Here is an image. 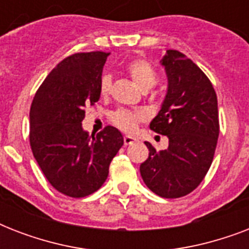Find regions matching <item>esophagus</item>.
<instances>
[{"label":"esophagus","instance_id":"34e87169","mask_svg":"<svg viewBox=\"0 0 249 249\" xmlns=\"http://www.w3.org/2000/svg\"><path fill=\"white\" fill-rule=\"evenodd\" d=\"M136 138L134 137H130V136H125L124 137V143L128 146V144H132L133 142H136Z\"/></svg>","mask_w":249,"mask_h":249}]
</instances>
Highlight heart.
<instances>
[{
  "mask_svg": "<svg viewBox=\"0 0 249 249\" xmlns=\"http://www.w3.org/2000/svg\"><path fill=\"white\" fill-rule=\"evenodd\" d=\"M126 72L132 77L133 81L138 85L141 90L147 91L152 89L158 83V72L150 62L144 59H134L126 66ZM112 79L109 75H105L101 79L99 90L103 97H107L111 93ZM144 120V115L138 109L119 108L111 115V121L123 132L132 133L137 129L140 123Z\"/></svg>",
  "mask_w": 249,
  "mask_h": 249,
  "instance_id": "heart-1",
  "label": "heart"
}]
</instances>
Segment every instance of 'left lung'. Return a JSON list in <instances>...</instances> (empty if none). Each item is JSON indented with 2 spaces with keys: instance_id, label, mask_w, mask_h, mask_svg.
<instances>
[{
  "instance_id": "8db88e82",
  "label": "left lung",
  "mask_w": 249,
  "mask_h": 249,
  "mask_svg": "<svg viewBox=\"0 0 249 249\" xmlns=\"http://www.w3.org/2000/svg\"><path fill=\"white\" fill-rule=\"evenodd\" d=\"M160 63L168 91L150 128L168 137L169 146L156 151L144 142L150 152L140 170L152 193L174 199L194 191L209 170L220 134L218 107L212 83L193 60L168 50Z\"/></svg>"
}]
</instances>
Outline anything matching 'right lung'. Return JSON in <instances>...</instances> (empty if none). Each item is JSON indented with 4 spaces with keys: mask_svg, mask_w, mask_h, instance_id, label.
<instances>
[{
    "mask_svg": "<svg viewBox=\"0 0 249 249\" xmlns=\"http://www.w3.org/2000/svg\"><path fill=\"white\" fill-rule=\"evenodd\" d=\"M103 52L77 53L63 59L37 90L29 120L33 156L49 183L71 197L95 193L108 176L124 138L113 126L89 136L81 121L101 97Z\"/></svg>",
    "mask_w": 249,
    "mask_h": 249,
    "instance_id": "add662e5",
    "label": "right lung"
}]
</instances>
